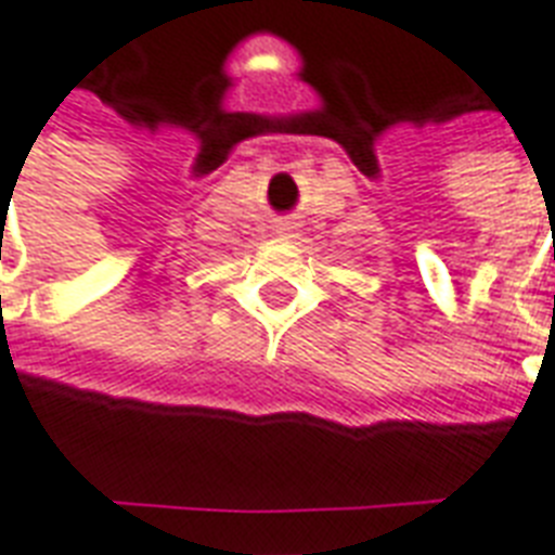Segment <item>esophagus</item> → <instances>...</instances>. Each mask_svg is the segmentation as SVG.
<instances>
[{
  "instance_id": "1",
  "label": "esophagus",
  "mask_w": 555,
  "mask_h": 555,
  "mask_svg": "<svg viewBox=\"0 0 555 555\" xmlns=\"http://www.w3.org/2000/svg\"><path fill=\"white\" fill-rule=\"evenodd\" d=\"M291 229H294V225H291V223H285V225H282V229H279V232H282V235H288Z\"/></svg>"
}]
</instances>
